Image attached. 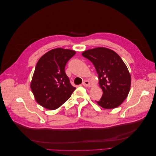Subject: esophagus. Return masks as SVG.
<instances>
[{
    "instance_id": "obj_1",
    "label": "esophagus",
    "mask_w": 156,
    "mask_h": 156,
    "mask_svg": "<svg viewBox=\"0 0 156 156\" xmlns=\"http://www.w3.org/2000/svg\"><path fill=\"white\" fill-rule=\"evenodd\" d=\"M82 84H83V85L85 86V87H89V86L90 85V82H89L88 80H84Z\"/></svg>"
}]
</instances>
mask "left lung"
Instances as JSON below:
<instances>
[{"instance_id":"left-lung-1","label":"left lung","mask_w":156,"mask_h":156,"mask_svg":"<svg viewBox=\"0 0 156 156\" xmlns=\"http://www.w3.org/2000/svg\"><path fill=\"white\" fill-rule=\"evenodd\" d=\"M82 55L93 64L98 75L103 93L100 100L95 101L107 109L120 106L127 97L131 85L130 74L122 58L105 47L87 50Z\"/></svg>"}]
</instances>
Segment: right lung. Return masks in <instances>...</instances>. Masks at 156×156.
<instances>
[{
  "mask_svg": "<svg viewBox=\"0 0 156 156\" xmlns=\"http://www.w3.org/2000/svg\"><path fill=\"white\" fill-rule=\"evenodd\" d=\"M75 54L74 50L57 48L38 61L30 88L36 101L44 108L50 110L58 108L75 90L65 70L68 61Z\"/></svg>",
  "mask_w": 156,
  "mask_h": 156,
  "instance_id": "add662e5",
  "label": "right lung"
}]
</instances>
